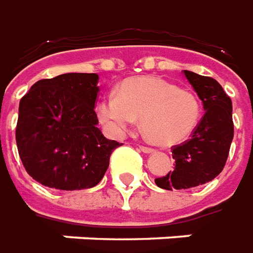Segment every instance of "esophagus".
Segmentation results:
<instances>
[{"mask_svg":"<svg viewBox=\"0 0 253 253\" xmlns=\"http://www.w3.org/2000/svg\"><path fill=\"white\" fill-rule=\"evenodd\" d=\"M139 150L143 152H146V154H151V152H154V148H150V147L146 146H139Z\"/></svg>","mask_w":253,"mask_h":253,"instance_id":"obj_1","label":"esophagus"}]
</instances>
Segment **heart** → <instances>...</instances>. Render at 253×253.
Returning <instances> with one entry per match:
<instances>
[{"label": "heart", "mask_w": 253, "mask_h": 253, "mask_svg": "<svg viewBox=\"0 0 253 253\" xmlns=\"http://www.w3.org/2000/svg\"><path fill=\"white\" fill-rule=\"evenodd\" d=\"M200 116L202 105L196 95L155 76L126 79L117 95H105L98 105V117L112 133H123L140 117L144 136L162 147L187 140Z\"/></svg>", "instance_id": "1"}]
</instances>
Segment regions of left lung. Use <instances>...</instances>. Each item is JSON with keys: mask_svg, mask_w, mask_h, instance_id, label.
<instances>
[{"mask_svg": "<svg viewBox=\"0 0 253 253\" xmlns=\"http://www.w3.org/2000/svg\"><path fill=\"white\" fill-rule=\"evenodd\" d=\"M185 78L203 102L204 116L191 139L173 147L175 168L155 178L162 189H188L214 180L226 164L234 126L232 101L215 79L184 71Z\"/></svg>", "mask_w": 253, "mask_h": 253, "instance_id": "obj_1", "label": "left lung"}]
</instances>
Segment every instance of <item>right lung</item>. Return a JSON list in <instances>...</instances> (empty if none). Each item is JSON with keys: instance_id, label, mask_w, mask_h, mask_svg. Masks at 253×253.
Wrapping results in <instances>:
<instances>
[{"instance_id": "obj_1", "label": "right lung", "mask_w": 253, "mask_h": 253, "mask_svg": "<svg viewBox=\"0 0 253 253\" xmlns=\"http://www.w3.org/2000/svg\"><path fill=\"white\" fill-rule=\"evenodd\" d=\"M96 73H64L39 80L21 98L16 143L27 173L44 187H95L121 144L98 128Z\"/></svg>"}]
</instances>
